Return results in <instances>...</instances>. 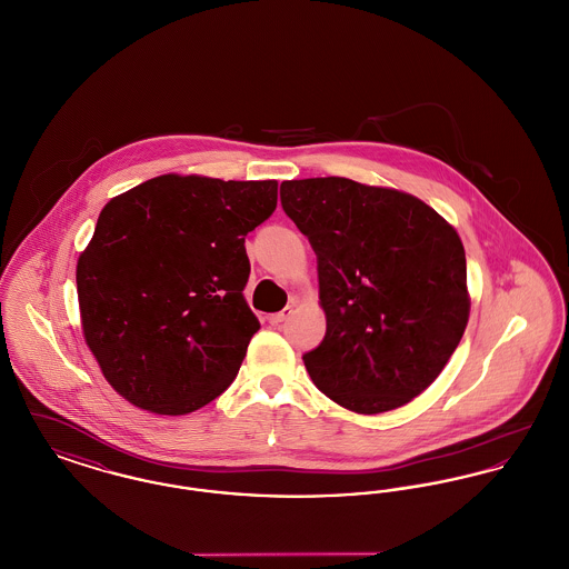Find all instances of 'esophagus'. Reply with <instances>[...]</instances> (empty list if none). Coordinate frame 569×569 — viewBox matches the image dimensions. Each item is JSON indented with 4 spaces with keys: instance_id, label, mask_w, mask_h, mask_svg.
Segmentation results:
<instances>
[{
    "instance_id": "obj_1",
    "label": "esophagus",
    "mask_w": 569,
    "mask_h": 569,
    "mask_svg": "<svg viewBox=\"0 0 569 569\" xmlns=\"http://www.w3.org/2000/svg\"><path fill=\"white\" fill-rule=\"evenodd\" d=\"M292 316V307H286L283 311H279V313H272V316H269V322H271L272 326H281L288 318Z\"/></svg>"
}]
</instances>
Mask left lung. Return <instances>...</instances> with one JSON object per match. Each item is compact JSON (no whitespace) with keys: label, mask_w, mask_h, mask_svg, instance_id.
Masks as SVG:
<instances>
[{"label":"left lung","mask_w":569,"mask_h":569,"mask_svg":"<svg viewBox=\"0 0 569 569\" xmlns=\"http://www.w3.org/2000/svg\"><path fill=\"white\" fill-rule=\"evenodd\" d=\"M281 207L318 256L326 337L302 356L313 383L356 413L406 406L467 328L459 232L411 193L343 177L283 181Z\"/></svg>","instance_id":"8db88e82"}]
</instances>
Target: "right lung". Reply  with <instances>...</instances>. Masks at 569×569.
Segmentation results:
<instances>
[{"label": "right lung", "mask_w": 569, "mask_h": 569, "mask_svg": "<svg viewBox=\"0 0 569 569\" xmlns=\"http://www.w3.org/2000/svg\"><path fill=\"white\" fill-rule=\"evenodd\" d=\"M277 181L162 174L114 196L77 262L84 343L132 406L183 416L237 378L260 322L244 237Z\"/></svg>", "instance_id": "1"}]
</instances>
